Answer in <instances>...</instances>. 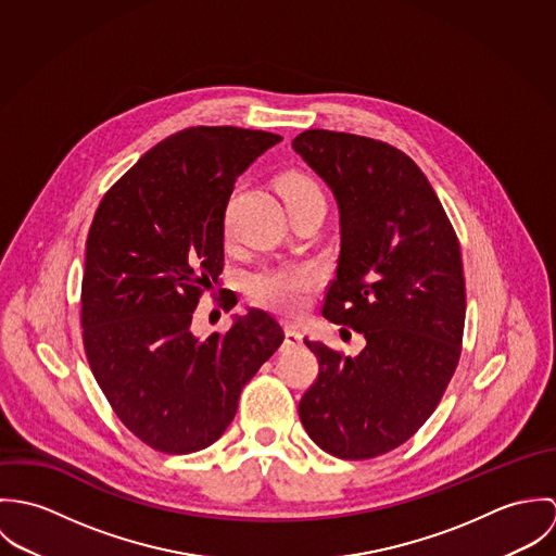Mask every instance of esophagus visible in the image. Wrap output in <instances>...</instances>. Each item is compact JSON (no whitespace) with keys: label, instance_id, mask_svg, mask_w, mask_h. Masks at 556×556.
I'll use <instances>...</instances> for the list:
<instances>
[{"label":"esophagus","instance_id":"esophagus-1","mask_svg":"<svg viewBox=\"0 0 556 556\" xmlns=\"http://www.w3.org/2000/svg\"><path fill=\"white\" fill-rule=\"evenodd\" d=\"M285 344L291 346V349L302 344V331L295 325H287L285 327Z\"/></svg>","mask_w":556,"mask_h":556}]
</instances>
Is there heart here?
Instances as JSON below:
<instances>
[{
  "instance_id": "heart-1",
  "label": "heart",
  "mask_w": 556,
  "mask_h": 556,
  "mask_svg": "<svg viewBox=\"0 0 556 556\" xmlns=\"http://www.w3.org/2000/svg\"><path fill=\"white\" fill-rule=\"evenodd\" d=\"M280 192H295V190H318L317 184L302 175V173H289L278 181ZM318 285V271L313 265H280V267H267L248 278V291L250 295L280 313V315H295L304 308L308 293Z\"/></svg>"
}]
</instances>
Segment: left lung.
<instances>
[{"instance_id": "8db88e82", "label": "left lung", "mask_w": 556, "mask_h": 556, "mask_svg": "<svg viewBox=\"0 0 556 556\" xmlns=\"http://www.w3.org/2000/svg\"><path fill=\"white\" fill-rule=\"evenodd\" d=\"M293 150L340 214L323 317L366 338L355 357L304 340L318 377L300 400V419L327 454L366 460L421 428L458 366L467 313L460 243L426 175L396 148L306 130Z\"/></svg>"}]
</instances>
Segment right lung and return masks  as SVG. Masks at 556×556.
<instances>
[{"instance_id":"right-lung-1","label":"right lung","mask_w":556,"mask_h":556,"mask_svg":"<svg viewBox=\"0 0 556 556\" xmlns=\"http://www.w3.org/2000/svg\"><path fill=\"white\" fill-rule=\"evenodd\" d=\"M280 141L236 126L179 130L141 156L93 216L80 289L87 362L124 426L164 454L218 441L243 386L285 340L258 308L236 315L227 333L190 329L201 293L223 274L233 186Z\"/></svg>"}]
</instances>
